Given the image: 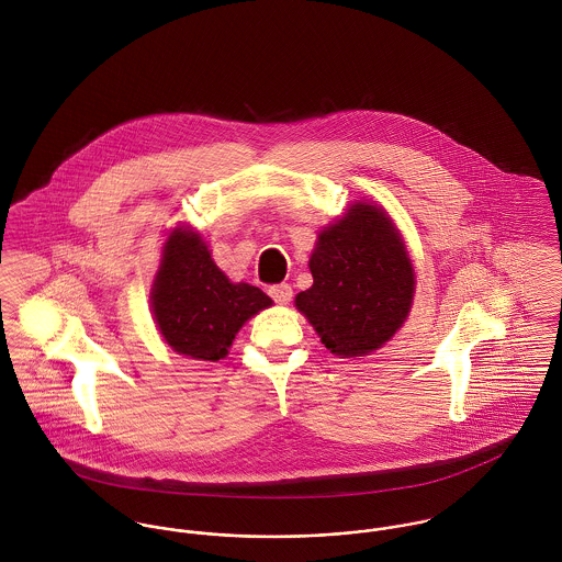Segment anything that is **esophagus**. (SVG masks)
<instances>
[{
	"label": "esophagus",
	"mask_w": 562,
	"mask_h": 562,
	"mask_svg": "<svg viewBox=\"0 0 562 562\" xmlns=\"http://www.w3.org/2000/svg\"><path fill=\"white\" fill-rule=\"evenodd\" d=\"M268 294H270V299H272L274 303H279V305H288V303L292 301V285H290V283L272 285V288L268 290Z\"/></svg>",
	"instance_id": "esophagus-1"
}]
</instances>
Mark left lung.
<instances>
[{"label":"left lung","instance_id":"left-lung-1","mask_svg":"<svg viewBox=\"0 0 562 562\" xmlns=\"http://www.w3.org/2000/svg\"><path fill=\"white\" fill-rule=\"evenodd\" d=\"M314 285L296 307L339 357H363L381 348L406 318L415 274L390 216L368 203L324 229L310 259Z\"/></svg>","mask_w":562,"mask_h":562}]
</instances>
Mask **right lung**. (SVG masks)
Returning <instances> with one entry per match:
<instances>
[{
  "mask_svg": "<svg viewBox=\"0 0 562 562\" xmlns=\"http://www.w3.org/2000/svg\"><path fill=\"white\" fill-rule=\"evenodd\" d=\"M272 301L255 285L232 283L194 234L175 232L151 292V307L166 344L179 355L218 361L241 324Z\"/></svg>",
  "mask_w": 562,
  "mask_h": 562,
  "instance_id": "obj_1",
  "label": "right lung"
}]
</instances>
